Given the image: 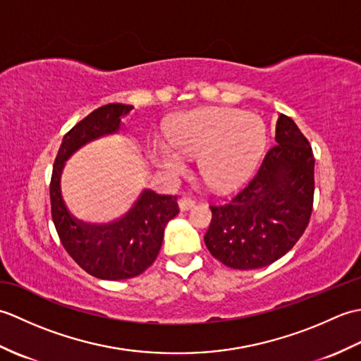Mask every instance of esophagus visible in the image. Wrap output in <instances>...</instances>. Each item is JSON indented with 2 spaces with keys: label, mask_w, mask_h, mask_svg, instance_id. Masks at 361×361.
<instances>
[{
  "label": "esophagus",
  "mask_w": 361,
  "mask_h": 361,
  "mask_svg": "<svg viewBox=\"0 0 361 361\" xmlns=\"http://www.w3.org/2000/svg\"><path fill=\"white\" fill-rule=\"evenodd\" d=\"M178 206H180L181 211H189L195 206V200H194V198H190V197H181L178 200Z\"/></svg>",
  "instance_id": "esophagus-1"
}]
</instances>
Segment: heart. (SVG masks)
<instances>
[{
	"label": "heart",
	"mask_w": 361,
	"mask_h": 361,
	"mask_svg": "<svg viewBox=\"0 0 361 361\" xmlns=\"http://www.w3.org/2000/svg\"><path fill=\"white\" fill-rule=\"evenodd\" d=\"M164 141L150 145L152 158L169 176L186 171V158L198 157V172L208 185L226 192L255 173L267 145V127L256 113L206 106L169 122Z\"/></svg>",
	"instance_id": "heart-1"
}]
</instances>
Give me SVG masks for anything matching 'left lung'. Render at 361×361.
Listing matches in <instances>:
<instances>
[{"mask_svg": "<svg viewBox=\"0 0 361 361\" xmlns=\"http://www.w3.org/2000/svg\"><path fill=\"white\" fill-rule=\"evenodd\" d=\"M315 158L293 119L279 114L276 145L231 202L211 204L204 243L221 264L252 270L295 247L309 225L315 192Z\"/></svg>", "mask_w": 361, "mask_h": 361, "instance_id": "left-lung-1", "label": "left lung"}]
</instances>
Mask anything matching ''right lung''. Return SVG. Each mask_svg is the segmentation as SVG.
<instances>
[{"instance_id":"obj_1","label":"right lung","mask_w":361,"mask_h":361,"mask_svg":"<svg viewBox=\"0 0 361 361\" xmlns=\"http://www.w3.org/2000/svg\"><path fill=\"white\" fill-rule=\"evenodd\" d=\"M132 105L109 104L91 111L63 136L49 185L51 216L63 248L75 264L99 279L135 278L155 262L167 221L180 212L176 198L144 190L132 209L111 224H85L66 209L60 192L65 161L88 141L118 132Z\"/></svg>"}]
</instances>
